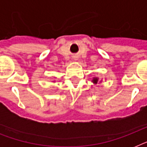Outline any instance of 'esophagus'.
<instances>
[{
  "instance_id": "esophagus-1",
  "label": "esophagus",
  "mask_w": 147,
  "mask_h": 147,
  "mask_svg": "<svg viewBox=\"0 0 147 147\" xmlns=\"http://www.w3.org/2000/svg\"><path fill=\"white\" fill-rule=\"evenodd\" d=\"M76 58H77V57H75V59H76Z\"/></svg>"
}]
</instances>
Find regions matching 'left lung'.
<instances>
[{
  "label": "left lung",
  "mask_w": 147,
  "mask_h": 147,
  "mask_svg": "<svg viewBox=\"0 0 147 147\" xmlns=\"http://www.w3.org/2000/svg\"><path fill=\"white\" fill-rule=\"evenodd\" d=\"M92 82H93L94 84H97L98 82V78H93V80H92Z\"/></svg>",
  "instance_id": "obj_1"
}]
</instances>
